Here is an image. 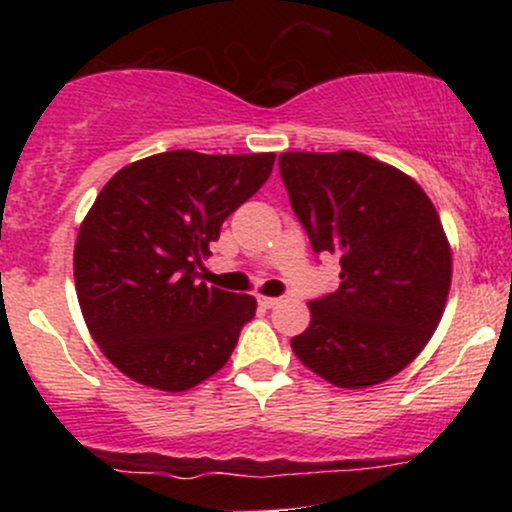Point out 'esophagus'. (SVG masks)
Returning <instances> with one entry per match:
<instances>
[{"label":"esophagus","mask_w":512,"mask_h":512,"mask_svg":"<svg viewBox=\"0 0 512 512\" xmlns=\"http://www.w3.org/2000/svg\"><path fill=\"white\" fill-rule=\"evenodd\" d=\"M257 301H260L262 308H274V305H279L281 298H272V296H260V298H257Z\"/></svg>","instance_id":"esophagus-1"}]
</instances>
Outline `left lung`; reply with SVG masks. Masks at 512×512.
<instances>
[{
    "label": "left lung",
    "instance_id": "left-lung-1",
    "mask_svg": "<svg viewBox=\"0 0 512 512\" xmlns=\"http://www.w3.org/2000/svg\"><path fill=\"white\" fill-rule=\"evenodd\" d=\"M279 170L313 250L342 267L339 289L310 301L293 351L337 387L385 383L421 354L448 301L452 255L438 211L419 182L358 151H289Z\"/></svg>",
    "mask_w": 512,
    "mask_h": 512
}]
</instances>
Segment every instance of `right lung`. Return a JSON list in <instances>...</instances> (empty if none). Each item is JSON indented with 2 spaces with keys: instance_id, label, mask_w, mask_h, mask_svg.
<instances>
[{
  "instance_id": "1",
  "label": "right lung",
  "mask_w": 512,
  "mask_h": 512,
  "mask_svg": "<svg viewBox=\"0 0 512 512\" xmlns=\"http://www.w3.org/2000/svg\"><path fill=\"white\" fill-rule=\"evenodd\" d=\"M274 158L166 151L117 170L96 197L74 245L76 296L127 378L182 392L226 366L257 301L207 286L197 267Z\"/></svg>"
}]
</instances>
